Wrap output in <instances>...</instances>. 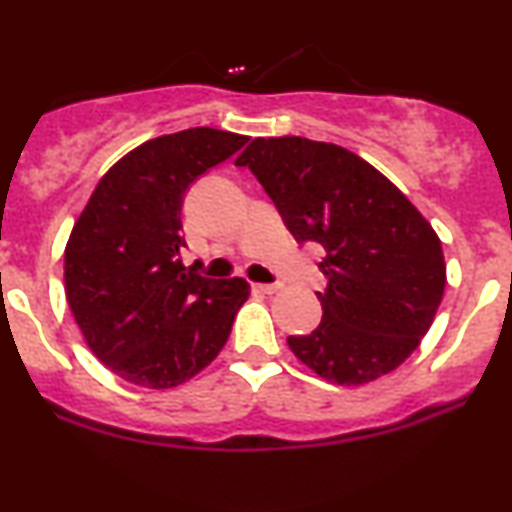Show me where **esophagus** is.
<instances>
[{
    "label": "esophagus",
    "instance_id": "esophagus-1",
    "mask_svg": "<svg viewBox=\"0 0 512 512\" xmlns=\"http://www.w3.org/2000/svg\"><path fill=\"white\" fill-rule=\"evenodd\" d=\"M252 289L260 293H276L281 289V284H252Z\"/></svg>",
    "mask_w": 512,
    "mask_h": 512
}]
</instances>
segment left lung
Instances as JSON below:
<instances>
[{
    "label": "left lung",
    "instance_id": "8db88e82",
    "mask_svg": "<svg viewBox=\"0 0 512 512\" xmlns=\"http://www.w3.org/2000/svg\"><path fill=\"white\" fill-rule=\"evenodd\" d=\"M260 180L298 243L327 257L322 320L289 337L320 378L363 385L395 370L431 327L445 289L436 231L370 163L303 137L252 139L236 158Z\"/></svg>",
    "mask_w": 512,
    "mask_h": 512
}]
</instances>
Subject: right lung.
I'll return each instance as SVG.
<instances>
[{
	"label": "right lung",
	"instance_id": "obj_1",
	"mask_svg": "<svg viewBox=\"0 0 512 512\" xmlns=\"http://www.w3.org/2000/svg\"><path fill=\"white\" fill-rule=\"evenodd\" d=\"M248 137L211 127L151 139L115 163L64 250V291L88 346L122 380L175 387L226 344L245 279H209L182 264L187 187Z\"/></svg>",
	"mask_w": 512,
	"mask_h": 512
}]
</instances>
